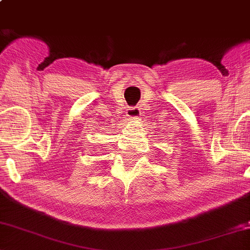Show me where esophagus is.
Returning <instances> with one entry per match:
<instances>
[{
  "mask_svg": "<svg viewBox=\"0 0 250 250\" xmlns=\"http://www.w3.org/2000/svg\"><path fill=\"white\" fill-rule=\"evenodd\" d=\"M126 116H127L128 118H138V117L140 116V110L135 106L128 107V109L126 110Z\"/></svg>",
  "mask_w": 250,
  "mask_h": 250,
  "instance_id": "1",
  "label": "esophagus"
}]
</instances>
